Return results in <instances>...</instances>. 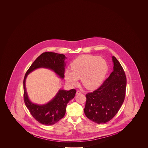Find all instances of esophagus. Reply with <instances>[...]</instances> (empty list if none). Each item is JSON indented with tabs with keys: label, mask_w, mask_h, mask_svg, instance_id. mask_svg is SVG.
<instances>
[{
	"label": "esophagus",
	"mask_w": 148,
	"mask_h": 148,
	"mask_svg": "<svg viewBox=\"0 0 148 148\" xmlns=\"http://www.w3.org/2000/svg\"><path fill=\"white\" fill-rule=\"evenodd\" d=\"M81 94V92L79 91V90H77V92H76V94L77 95V94Z\"/></svg>",
	"instance_id": "1"
}]
</instances>
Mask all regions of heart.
Instances as JSON below:
<instances>
[{
    "label": "heart",
    "instance_id": "1",
    "mask_svg": "<svg viewBox=\"0 0 148 148\" xmlns=\"http://www.w3.org/2000/svg\"><path fill=\"white\" fill-rule=\"evenodd\" d=\"M71 71L66 70L65 78L69 84L76 85L81 78L83 85L88 89L98 88L106 77L108 65L106 60L98 56H83L71 64Z\"/></svg>",
    "mask_w": 148,
    "mask_h": 148
}]
</instances>
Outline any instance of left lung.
Segmentation results:
<instances>
[{"instance_id": "8db88e82", "label": "left lung", "mask_w": 148, "mask_h": 148, "mask_svg": "<svg viewBox=\"0 0 148 148\" xmlns=\"http://www.w3.org/2000/svg\"><path fill=\"white\" fill-rule=\"evenodd\" d=\"M113 71L103 84L86 95L85 114L92 121L104 124L118 112L125 96L127 77L124 69L115 56H112Z\"/></svg>"}]
</instances>
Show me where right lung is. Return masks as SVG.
Segmentation results:
<instances>
[{
  "mask_svg": "<svg viewBox=\"0 0 148 148\" xmlns=\"http://www.w3.org/2000/svg\"><path fill=\"white\" fill-rule=\"evenodd\" d=\"M65 59L66 58L64 54L49 51L43 53L31 65L24 78V100L25 106L34 118L44 125H53L63 118L66 106L74 98L76 90L73 89L70 90L60 89L54 98L48 103L39 105L32 103L29 99L25 88L26 78L33 71L43 68L54 71L59 77L64 79L66 65Z\"/></svg>",
  "mask_w": 148,
  "mask_h": 148,
  "instance_id": "add662e5",
  "label": "right lung"
}]
</instances>
